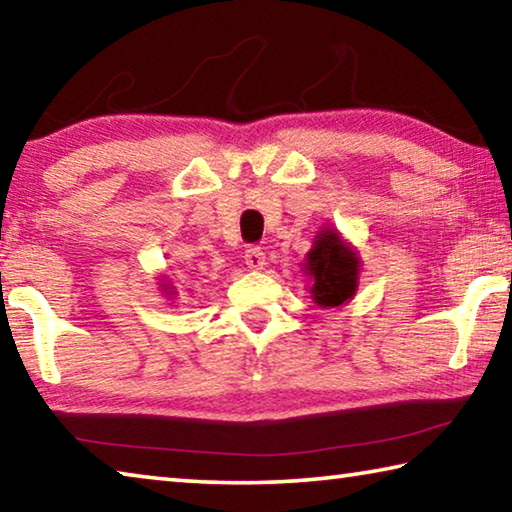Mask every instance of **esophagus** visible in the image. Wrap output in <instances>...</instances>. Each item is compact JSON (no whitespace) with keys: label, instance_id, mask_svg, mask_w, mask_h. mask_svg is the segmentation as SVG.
Instances as JSON below:
<instances>
[{"label":"esophagus","instance_id":"1","mask_svg":"<svg viewBox=\"0 0 512 512\" xmlns=\"http://www.w3.org/2000/svg\"><path fill=\"white\" fill-rule=\"evenodd\" d=\"M244 259H246V266L250 268V271H262V268L266 266V255L259 248H248Z\"/></svg>","mask_w":512,"mask_h":512}]
</instances>
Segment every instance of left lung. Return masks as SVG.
Returning a JSON list of instances; mask_svg holds the SVG:
<instances>
[{"mask_svg": "<svg viewBox=\"0 0 512 512\" xmlns=\"http://www.w3.org/2000/svg\"><path fill=\"white\" fill-rule=\"evenodd\" d=\"M300 266L307 275L311 300L323 309L345 305L359 289V250L332 225H323L316 232L314 244Z\"/></svg>", "mask_w": 512, "mask_h": 512, "instance_id": "8db88e82", "label": "left lung"}]
</instances>
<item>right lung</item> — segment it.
I'll list each match as a JSON object with an SVG mask.
<instances>
[{
  "label": "right lung",
  "mask_w": 512,
  "mask_h": 512,
  "mask_svg": "<svg viewBox=\"0 0 512 512\" xmlns=\"http://www.w3.org/2000/svg\"><path fill=\"white\" fill-rule=\"evenodd\" d=\"M158 291H162V296L167 298V300H173L178 296V291H176V287H173V284L167 280V277L164 275H160V289Z\"/></svg>",
  "instance_id": "right-lung-1"
}]
</instances>
